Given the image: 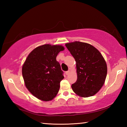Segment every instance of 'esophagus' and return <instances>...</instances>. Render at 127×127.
I'll return each mask as SVG.
<instances>
[{"label":"esophagus","instance_id":"obj_1","mask_svg":"<svg viewBox=\"0 0 127 127\" xmlns=\"http://www.w3.org/2000/svg\"><path fill=\"white\" fill-rule=\"evenodd\" d=\"M69 73H70V70H68V71L65 72V74H66V75H68L69 74Z\"/></svg>","mask_w":127,"mask_h":127}]
</instances>
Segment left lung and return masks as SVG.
Returning a JSON list of instances; mask_svg holds the SVG:
<instances>
[{"instance_id":"8db88e82","label":"left lung","mask_w":127,"mask_h":127,"mask_svg":"<svg viewBox=\"0 0 127 127\" xmlns=\"http://www.w3.org/2000/svg\"><path fill=\"white\" fill-rule=\"evenodd\" d=\"M65 46L76 61L77 79L72 85L73 91L81 97L97 94L104 84L107 70L101 54L86 42H68Z\"/></svg>"}]
</instances>
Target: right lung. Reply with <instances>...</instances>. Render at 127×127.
<instances>
[{"instance_id": "right-lung-1", "label": "right lung", "mask_w": 127, "mask_h": 127, "mask_svg": "<svg viewBox=\"0 0 127 127\" xmlns=\"http://www.w3.org/2000/svg\"><path fill=\"white\" fill-rule=\"evenodd\" d=\"M64 50V46L59 45H42L34 49L23 63L22 73L25 85L38 99L49 101L58 93L64 76L56 58Z\"/></svg>"}]
</instances>
